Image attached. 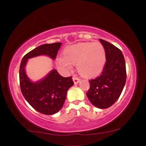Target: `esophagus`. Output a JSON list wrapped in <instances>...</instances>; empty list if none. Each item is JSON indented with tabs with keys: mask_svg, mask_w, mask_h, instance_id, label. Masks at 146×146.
<instances>
[{
	"mask_svg": "<svg viewBox=\"0 0 146 146\" xmlns=\"http://www.w3.org/2000/svg\"><path fill=\"white\" fill-rule=\"evenodd\" d=\"M73 82H74L75 84H78L79 82H80V79H79L78 78H76V77H73Z\"/></svg>",
	"mask_w": 146,
	"mask_h": 146,
	"instance_id": "obj_1",
	"label": "esophagus"
}]
</instances>
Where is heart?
<instances>
[{
    "label": "heart",
    "instance_id": "heart-1",
    "mask_svg": "<svg viewBox=\"0 0 146 146\" xmlns=\"http://www.w3.org/2000/svg\"><path fill=\"white\" fill-rule=\"evenodd\" d=\"M64 54L57 59L58 66L64 71H69L73 64H77L79 73L86 78L98 76L105 66V49L98 42L73 44L66 48Z\"/></svg>",
    "mask_w": 146,
    "mask_h": 146
}]
</instances>
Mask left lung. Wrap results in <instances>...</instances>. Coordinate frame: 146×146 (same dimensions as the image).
<instances>
[{
  "label": "left lung",
  "mask_w": 146,
  "mask_h": 146,
  "mask_svg": "<svg viewBox=\"0 0 146 146\" xmlns=\"http://www.w3.org/2000/svg\"><path fill=\"white\" fill-rule=\"evenodd\" d=\"M106 52V64L100 77L89 80L86 95L95 107L111 106L118 100L126 81L124 57L122 52L108 42L100 39Z\"/></svg>",
  "instance_id": "obj_1"
}]
</instances>
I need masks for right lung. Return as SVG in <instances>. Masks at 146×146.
Segmentation results:
<instances>
[{"label":"right lung","mask_w":146,"mask_h":146,"mask_svg":"<svg viewBox=\"0 0 146 146\" xmlns=\"http://www.w3.org/2000/svg\"><path fill=\"white\" fill-rule=\"evenodd\" d=\"M61 42L44 44L35 48L23 57L20 66V85L25 100L35 110L44 115H53L63 106L68 88L74 84L72 77L64 78L56 69L51 70L41 80L33 82L25 71L30 58L46 56L54 60Z\"/></svg>","instance_id":"1"}]
</instances>
